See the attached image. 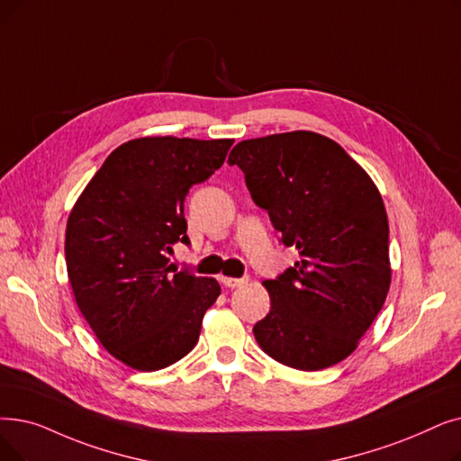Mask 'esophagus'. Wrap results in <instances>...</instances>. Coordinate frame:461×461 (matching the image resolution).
<instances>
[{
    "instance_id": "34e87169",
    "label": "esophagus",
    "mask_w": 461,
    "mask_h": 461,
    "mask_svg": "<svg viewBox=\"0 0 461 461\" xmlns=\"http://www.w3.org/2000/svg\"><path fill=\"white\" fill-rule=\"evenodd\" d=\"M220 280H222V285L228 288H239L247 283V278H235V276H222Z\"/></svg>"
}]
</instances>
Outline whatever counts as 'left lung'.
<instances>
[{"label":"left lung","mask_w":461,"mask_h":461,"mask_svg":"<svg viewBox=\"0 0 461 461\" xmlns=\"http://www.w3.org/2000/svg\"><path fill=\"white\" fill-rule=\"evenodd\" d=\"M228 164L245 173L280 243L302 256L264 283L271 311L252 330L258 345L302 371L343 362L383 309L392 280L388 216L371 176L314 131L247 139Z\"/></svg>","instance_id":"8db88e82"}]
</instances>
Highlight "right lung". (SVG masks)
Segmentation results:
<instances>
[{
    "mask_svg": "<svg viewBox=\"0 0 461 461\" xmlns=\"http://www.w3.org/2000/svg\"><path fill=\"white\" fill-rule=\"evenodd\" d=\"M233 139L141 137L114 149L77 199L66 264L78 311L120 362L158 371L197 343L214 278L176 271L167 254L190 245L185 199L224 164Z\"/></svg>",
    "mask_w": 461,
    "mask_h": 461,
    "instance_id": "1",
    "label": "right lung"
}]
</instances>
